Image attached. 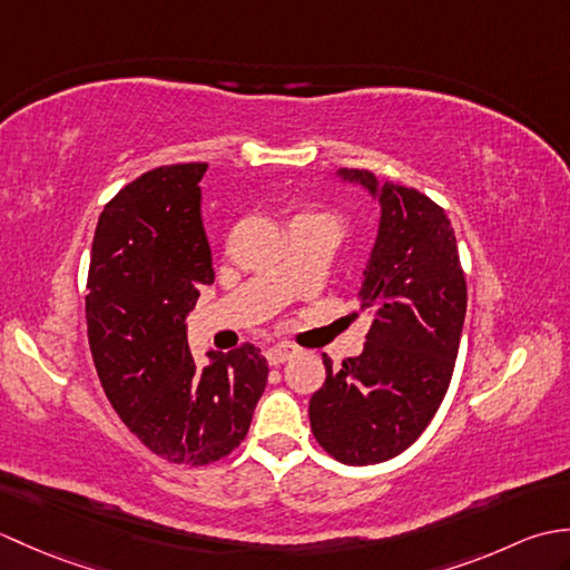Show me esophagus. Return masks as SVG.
Here are the masks:
<instances>
[{
	"label": "esophagus",
	"mask_w": 570,
	"mask_h": 570,
	"mask_svg": "<svg viewBox=\"0 0 570 570\" xmlns=\"http://www.w3.org/2000/svg\"><path fill=\"white\" fill-rule=\"evenodd\" d=\"M294 355H296V347L288 343H278L266 350V360H269V365H282V362L292 360Z\"/></svg>",
	"instance_id": "obj_1"
}]
</instances>
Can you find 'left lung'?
<instances>
[{
    "instance_id": "obj_1",
    "label": "left lung",
    "mask_w": 570,
    "mask_h": 570,
    "mask_svg": "<svg viewBox=\"0 0 570 570\" xmlns=\"http://www.w3.org/2000/svg\"><path fill=\"white\" fill-rule=\"evenodd\" d=\"M343 184L380 203L377 237L357 304L372 311L365 350L343 367L323 355L311 396L316 441L345 465L384 463L414 443L439 411L463 335L468 288L451 220L416 188L341 168Z\"/></svg>"
}]
</instances>
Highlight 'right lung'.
<instances>
[{"label":"right lung","mask_w":570,"mask_h":570,"mask_svg":"<svg viewBox=\"0 0 570 570\" xmlns=\"http://www.w3.org/2000/svg\"><path fill=\"white\" fill-rule=\"evenodd\" d=\"M208 164L161 166L105 205L90 254L88 337L105 394L137 439L171 463L208 465L245 441L269 377L259 347L188 350V313L215 282L203 227Z\"/></svg>","instance_id":"1"}]
</instances>
